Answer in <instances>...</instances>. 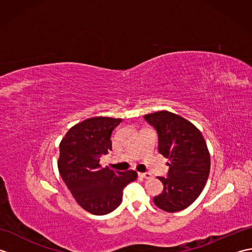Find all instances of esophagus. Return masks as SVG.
Segmentation results:
<instances>
[{
	"label": "esophagus",
	"mask_w": 252,
	"mask_h": 252,
	"mask_svg": "<svg viewBox=\"0 0 252 252\" xmlns=\"http://www.w3.org/2000/svg\"><path fill=\"white\" fill-rule=\"evenodd\" d=\"M138 175H140L141 178H143V179H146V180H148V179H151V178H152V174L149 173V172H145V173H138Z\"/></svg>",
	"instance_id": "1"
}]
</instances>
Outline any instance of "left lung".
<instances>
[{"instance_id": "left-lung-1", "label": "left lung", "mask_w": 252, "mask_h": 252, "mask_svg": "<svg viewBox=\"0 0 252 252\" xmlns=\"http://www.w3.org/2000/svg\"><path fill=\"white\" fill-rule=\"evenodd\" d=\"M158 134V151L169 159L168 178L162 182L161 194L154 197L158 208L178 212L200 195L210 172V154L201 132L189 120L173 112L161 110L144 116Z\"/></svg>"}]
</instances>
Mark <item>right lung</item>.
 Returning <instances> with one entry per match:
<instances>
[{"label":"right lung","mask_w":252,"mask_h":252,"mask_svg":"<svg viewBox=\"0 0 252 252\" xmlns=\"http://www.w3.org/2000/svg\"><path fill=\"white\" fill-rule=\"evenodd\" d=\"M122 119L94 117L73 126L60 144L58 170L73 198L96 216L114 211L122 201L123 189L137 173L101 168L100 157L111 151V133Z\"/></svg>","instance_id":"obj_1"}]
</instances>
